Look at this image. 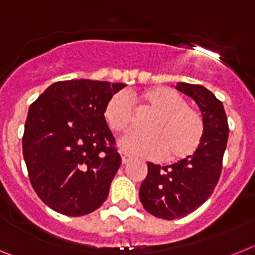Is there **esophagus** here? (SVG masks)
I'll use <instances>...</instances> for the list:
<instances>
[{
    "label": "esophagus",
    "instance_id": "esophagus-1",
    "mask_svg": "<svg viewBox=\"0 0 255 255\" xmlns=\"http://www.w3.org/2000/svg\"><path fill=\"white\" fill-rule=\"evenodd\" d=\"M121 161H123V164H126L129 163L130 161H131V157L130 155H128L126 153H121Z\"/></svg>",
    "mask_w": 255,
    "mask_h": 255
}]
</instances>
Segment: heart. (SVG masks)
I'll list each match as a JSON object with an SVG mask.
<instances>
[{"label": "heart", "instance_id": "heart-1", "mask_svg": "<svg viewBox=\"0 0 255 255\" xmlns=\"http://www.w3.org/2000/svg\"><path fill=\"white\" fill-rule=\"evenodd\" d=\"M140 107L153 112L145 124V134L125 135L120 141L126 154L181 162L197 152L203 139L204 125L198 112L188 107L185 98L172 88L153 87L139 97ZM105 119L114 131L130 129L134 120V106L123 92L111 97L105 108Z\"/></svg>", "mask_w": 255, "mask_h": 255}]
</instances>
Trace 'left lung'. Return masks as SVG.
<instances>
[{
  "label": "left lung",
  "mask_w": 255,
  "mask_h": 255,
  "mask_svg": "<svg viewBox=\"0 0 255 255\" xmlns=\"http://www.w3.org/2000/svg\"><path fill=\"white\" fill-rule=\"evenodd\" d=\"M177 91L195 101L203 117L204 132L190 158L163 166L148 162V175L139 198L144 209L163 220H175L195 211L212 195L220 179L229 139L224 105L203 85L177 83Z\"/></svg>",
  "instance_id": "left-lung-1"
}]
</instances>
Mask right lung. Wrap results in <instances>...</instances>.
I'll use <instances>...</instances> for the list:
<instances>
[{
  "label": "right lung",
  "mask_w": 255,
  "mask_h": 255,
  "mask_svg": "<svg viewBox=\"0 0 255 255\" xmlns=\"http://www.w3.org/2000/svg\"><path fill=\"white\" fill-rule=\"evenodd\" d=\"M125 87L88 79L57 82L29 107L22 154L35 193L53 211L78 217L107 199L121 157L105 108Z\"/></svg>",
  "instance_id": "right-lung-1"
}]
</instances>
